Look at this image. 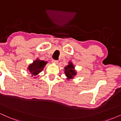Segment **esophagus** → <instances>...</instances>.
Wrapping results in <instances>:
<instances>
[{
    "label": "esophagus",
    "mask_w": 121,
    "mask_h": 121,
    "mask_svg": "<svg viewBox=\"0 0 121 121\" xmlns=\"http://www.w3.org/2000/svg\"><path fill=\"white\" fill-rule=\"evenodd\" d=\"M52 63H54V64H58V61L56 60H54V59H53V60H52Z\"/></svg>",
    "instance_id": "1"
}]
</instances>
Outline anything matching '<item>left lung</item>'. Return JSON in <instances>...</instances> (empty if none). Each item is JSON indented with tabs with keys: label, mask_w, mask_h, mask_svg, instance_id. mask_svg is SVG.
I'll return each mask as SVG.
<instances>
[{
	"label": "left lung",
	"mask_w": 121,
	"mask_h": 121,
	"mask_svg": "<svg viewBox=\"0 0 121 121\" xmlns=\"http://www.w3.org/2000/svg\"><path fill=\"white\" fill-rule=\"evenodd\" d=\"M65 76L68 77V79L73 78L74 76L76 74V72L74 71V65L71 62H69V65L65 67Z\"/></svg>",
	"instance_id": "obj_1"
}]
</instances>
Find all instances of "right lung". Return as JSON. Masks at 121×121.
<instances>
[{
  "label": "right lung",
  "instance_id": "add662e5",
  "mask_svg": "<svg viewBox=\"0 0 121 121\" xmlns=\"http://www.w3.org/2000/svg\"><path fill=\"white\" fill-rule=\"evenodd\" d=\"M47 63V62H45L44 60H40L39 59H36L34 61L33 63L29 65L28 69L29 72L32 74V76H36L41 72L44 69V67L46 64Z\"/></svg>",
  "mask_w": 121,
  "mask_h": 121
}]
</instances>
